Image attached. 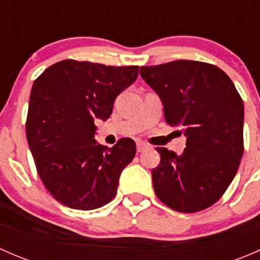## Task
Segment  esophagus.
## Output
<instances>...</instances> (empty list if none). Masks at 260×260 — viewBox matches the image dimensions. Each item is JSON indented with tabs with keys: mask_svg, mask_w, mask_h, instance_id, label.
Wrapping results in <instances>:
<instances>
[{
	"mask_svg": "<svg viewBox=\"0 0 260 260\" xmlns=\"http://www.w3.org/2000/svg\"><path fill=\"white\" fill-rule=\"evenodd\" d=\"M148 148V146L143 142H137V152H143Z\"/></svg>",
	"mask_w": 260,
	"mask_h": 260,
	"instance_id": "obj_1",
	"label": "esophagus"
}]
</instances>
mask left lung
<instances>
[{
	"label": "left lung",
	"instance_id": "1",
	"mask_svg": "<svg viewBox=\"0 0 260 260\" xmlns=\"http://www.w3.org/2000/svg\"><path fill=\"white\" fill-rule=\"evenodd\" d=\"M142 79L158 94L165 119L182 127L181 154L156 147L161 161L152 170L157 198L180 212L214 205L239 169L244 152V104L232 79L203 61L176 60L141 67Z\"/></svg>",
	"mask_w": 260,
	"mask_h": 260
}]
</instances>
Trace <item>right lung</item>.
I'll return each instance as SVG.
<instances>
[{
  "label": "right lung",
  "instance_id": "right-lung-1",
  "mask_svg": "<svg viewBox=\"0 0 260 260\" xmlns=\"http://www.w3.org/2000/svg\"><path fill=\"white\" fill-rule=\"evenodd\" d=\"M137 77L135 65L68 59L34 81L26 137L44 186L62 205L93 210L114 199L136 143L122 138L112 148L98 145L94 120L111 117L115 98Z\"/></svg>",
  "mask_w": 260,
  "mask_h": 260
}]
</instances>
